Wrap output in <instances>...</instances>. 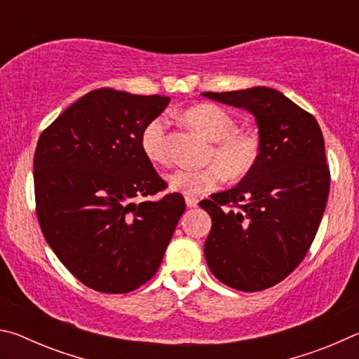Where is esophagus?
Instances as JSON below:
<instances>
[{"label":"esophagus","instance_id":"34e87169","mask_svg":"<svg viewBox=\"0 0 359 359\" xmlns=\"http://www.w3.org/2000/svg\"><path fill=\"white\" fill-rule=\"evenodd\" d=\"M185 203H187L188 208H196L199 201H198L196 198H193V196H187V198H185Z\"/></svg>","mask_w":359,"mask_h":359}]
</instances>
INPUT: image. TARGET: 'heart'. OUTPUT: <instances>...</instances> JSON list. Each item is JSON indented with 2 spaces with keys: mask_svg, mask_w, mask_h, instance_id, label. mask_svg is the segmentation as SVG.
Listing matches in <instances>:
<instances>
[{
  "mask_svg": "<svg viewBox=\"0 0 359 359\" xmlns=\"http://www.w3.org/2000/svg\"><path fill=\"white\" fill-rule=\"evenodd\" d=\"M188 125L214 141L209 151V166L201 169H175L168 175L171 190L184 194H205L217 190L228 177H242L250 172L259 156V139L252 131L238 130L226 109L217 104H199L182 114ZM168 121L163 115L149 120L141 133V149L155 165H168Z\"/></svg>",
  "mask_w": 359,
  "mask_h": 359,
  "instance_id": "b5f03b06",
  "label": "heart"
}]
</instances>
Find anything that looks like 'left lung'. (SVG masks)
Wrapping results in <instances>:
<instances>
[{
    "instance_id": "obj_1",
    "label": "left lung",
    "mask_w": 359,
    "mask_h": 359,
    "mask_svg": "<svg viewBox=\"0 0 359 359\" xmlns=\"http://www.w3.org/2000/svg\"><path fill=\"white\" fill-rule=\"evenodd\" d=\"M203 96L250 112L259 135L252 171L199 203L212 218L205 261L234 290L274 287L307 255L326 208L331 175L318 121L274 88Z\"/></svg>"
}]
</instances>
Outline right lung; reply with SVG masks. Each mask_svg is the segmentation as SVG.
<instances>
[{"label": "right lung", "mask_w": 359, "mask_h": 359, "mask_svg": "<svg viewBox=\"0 0 359 359\" xmlns=\"http://www.w3.org/2000/svg\"><path fill=\"white\" fill-rule=\"evenodd\" d=\"M168 96L100 88L42 131L34 151L36 214L53 253L77 280L128 293L156 274L185 210L141 149V133Z\"/></svg>", "instance_id": "1"}]
</instances>
